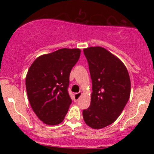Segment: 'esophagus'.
<instances>
[{
	"label": "esophagus",
	"mask_w": 154,
	"mask_h": 154,
	"mask_svg": "<svg viewBox=\"0 0 154 154\" xmlns=\"http://www.w3.org/2000/svg\"><path fill=\"white\" fill-rule=\"evenodd\" d=\"M81 95H82V93H75V101H77V100L79 99Z\"/></svg>",
	"instance_id": "obj_1"
}]
</instances>
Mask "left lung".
I'll list each match as a JSON object with an SVG mask.
<instances>
[{"label":"left lung","mask_w":154,"mask_h":154,"mask_svg":"<svg viewBox=\"0 0 154 154\" xmlns=\"http://www.w3.org/2000/svg\"><path fill=\"white\" fill-rule=\"evenodd\" d=\"M92 79L91 102L82 111L89 127L101 129L119 117L128 103L131 84L128 69L120 60L101 47L83 50Z\"/></svg>","instance_id":"1"}]
</instances>
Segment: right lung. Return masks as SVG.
<instances>
[{"label": "right lung", "mask_w": 154, "mask_h": 154, "mask_svg": "<svg viewBox=\"0 0 154 154\" xmlns=\"http://www.w3.org/2000/svg\"><path fill=\"white\" fill-rule=\"evenodd\" d=\"M77 48H62L39 56L26 77L28 99L38 117L48 125L63 122L72 103L69 75L80 56Z\"/></svg>", "instance_id": "right-lung-1"}]
</instances>
